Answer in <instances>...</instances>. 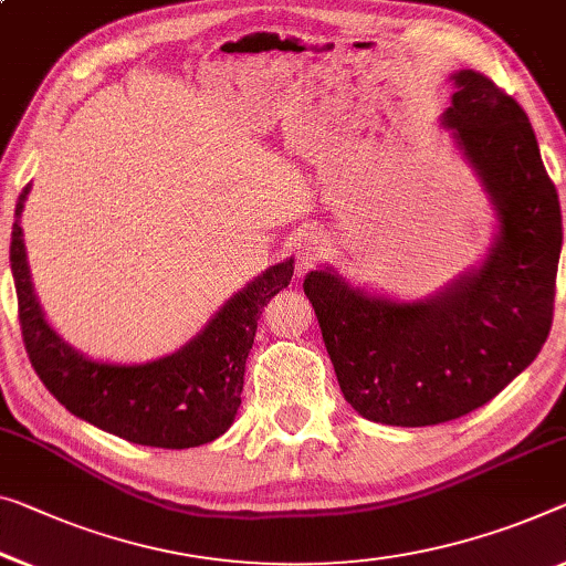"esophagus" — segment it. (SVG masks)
Wrapping results in <instances>:
<instances>
[{"mask_svg": "<svg viewBox=\"0 0 566 566\" xmlns=\"http://www.w3.org/2000/svg\"><path fill=\"white\" fill-rule=\"evenodd\" d=\"M324 238L318 232H303L298 240V260L303 268H311L313 263H318L324 258Z\"/></svg>", "mask_w": 566, "mask_h": 566, "instance_id": "esophagus-1", "label": "esophagus"}]
</instances>
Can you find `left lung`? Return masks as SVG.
<instances>
[{"mask_svg":"<svg viewBox=\"0 0 566 566\" xmlns=\"http://www.w3.org/2000/svg\"><path fill=\"white\" fill-rule=\"evenodd\" d=\"M453 128L499 210L501 234L473 275L424 303L303 281L338 387L371 422L424 428L483 407L536 359L554 318L562 210L524 108L489 75L460 71Z\"/></svg>","mask_w":566,"mask_h":566,"instance_id":"obj_1","label":"left lung"}]
</instances>
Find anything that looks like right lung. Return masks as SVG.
<instances>
[{
  "label": "right lung",
  "instance_id": "add662e5",
  "mask_svg": "<svg viewBox=\"0 0 566 566\" xmlns=\"http://www.w3.org/2000/svg\"><path fill=\"white\" fill-rule=\"evenodd\" d=\"M28 192L30 185L14 207L10 263L24 349L50 395L81 420L138 446L197 448L228 432L260 313L291 283L293 260L273 265L234 295L181 352L136 367L91 361L52 332L34 298L20 228Z\"/></svg>",
  "mask_w": 566,
  "mask_h": 566
}]
</instances>
